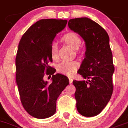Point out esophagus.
<instances>
[{
    "label": "esophagus",
    "instance_id": "1",
    "mask_svg": "<svg viewBox=\"0 0 128 128\" xmlns=\"http://www.w3.org/2000/svg\"><path fill=\"white\" fill-rule=\"evenodd\" d=\"M69 82H70V84H71V83L72 82V79L71 78H69Z\"/></svg>",
    "mask_w": 128,
    "mask_h": 128
}]
</instances>
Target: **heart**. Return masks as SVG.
Returning a JSON list of instances; mask_svg holds the SVG:
<instances>
[{"label":"heart","instance_id":"heart-1","mask_svg":"<svg viewBox=\"0 0 128 128\" xmlns=\"http://www.w3.org/2000/svg\"><path fill=\"white\" fill-rule=\"evenodd\" d=\"M61 41L64 42L66 44L69 45L76 50L77 53H80L78 48L81 45L82 41L80 37L74 32H68L64 34L61 38ZM58 48L57 42H53L50 46V55L53 60H56L58 57ZM79 67V64L76 61L67 62L64 61L60 63L57 66V70L58 72H61L65 75L71 76L74 74L77 69Z\"/></svg>","mask_w":128,"mask_h":128}]
</instances>
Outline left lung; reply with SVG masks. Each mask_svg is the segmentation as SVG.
Here are the masks:
<instances>
[{"mask_svg":"<svg viewBox=\"0 0 128 128\" xmlns=\"http://www.w3.org/2000/svg\"><path fill=\"white\" fill-rule=\"evenodd\" d=\"M68 26L84 39L86 46L78 72L88 81H72L76 108L82 116L94 117L104 109L113 92L114 66L109 36L101 25L86 17L70 20Z\"/></svg>","mask_w":128,"mask_h":128,"instance_id":"8db88e82","label":"left lung"}]
</instances>
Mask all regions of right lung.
<instances>
[{"mask_svg": "<svg viewBox=\"0 0 128 128\" xmlns=\"http://www.w3.org/2000/svg\"><path fill=\"white\" fill-rule=\"evenodd\" d=\"M66 20L42 19L24 34L16 57V80L20 101L28 114L38 118L51 117L56 112L57 98L69 84L61 74H54L50 46L56 34L66 25ZM52 75L49 84L43 80Z\"/></svg>", "mask_w": 128, "mask_h": 128, "instance_id": "obj_1", "label": "right lung"}]
</instances>
